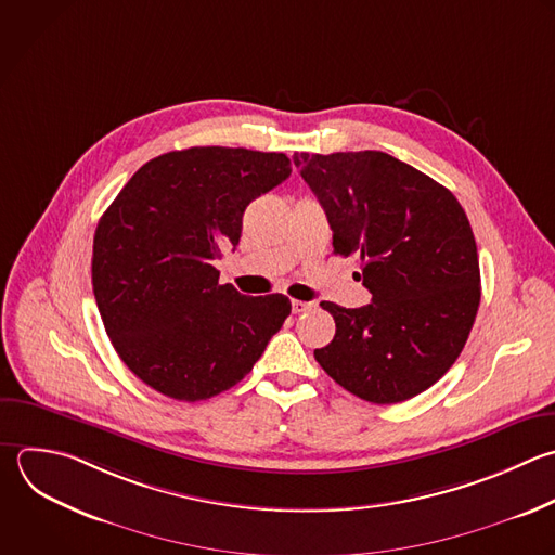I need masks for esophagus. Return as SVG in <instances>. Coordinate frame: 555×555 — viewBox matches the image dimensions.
<instances>
[{"instance_id":"34e87169","label":"esophagus","mask_w":555,"mask_h":555,"mask_svg":"<svg viewBox=\"0 0 555 555\" xmlns=\"http://www.w3.org/2000/svg\"><path fill=\"white\" fill-rule=\"evenodd\" d=\"M291 308H293L295 314H299V312H308L312 308V304L310 301H301V299H293Z\"/></svg>"}]
</instances>
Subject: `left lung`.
I'll list each match as a JSON object with an SVG mask.
<instances>
[{
  "label": "left lung",
  "mask_w": 555,
  "mask_h": 555,
  "mask_svg": "<svg viewBox=\"0 0 555 555\" xmlns=\"http://www.w3.org/2000/svg\"><path fill=\"white\" fill-rule=\"evenodd\" d=\"M338 256H360L371 304L334 317L317 362L371 403H399L436 384L460 356L479 308L470 223L442 184L384 152L295 154Z\"/></svg>",
  "instance_id": "obj_1"
}]
</instances>
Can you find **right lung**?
I'll use <instances>...</instances> for the list:
<instances>
[{"label":"right lung","mask_w":555,"mask_h":555,"mask_svg":"<svg viewBox=\"0 0 555 555\" xmlns=\"http://www.w3.org/2000/svg\"><path fill=\"white\" fill-rule=\"evenodd\" d=\"M291 176V160L243 147H191L145 163L102 215L93 293L126 366L178 401L238 384L291 314L275 293L219 284L215 260L236 247L245 208Z\"/></svg>","instance_id":"obj_1"}]
</instances>
